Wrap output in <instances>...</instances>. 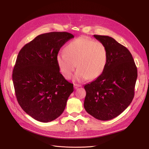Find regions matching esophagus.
<instances>
[{
    "instance_id": "34e87169",
    "label": "esophagus",
    "mask_w": 149,
    "mask_h": 149,
    "mask_svg": "<svg viewBox=\"0 0 149 149\" xmlns=\"http://www.w3.org/2000/svg\"><path fill=\"white\" fill-rule=\"evenodd\" d=\"M81 86V85H80V84H74V88L75 89H77V88H80Z\"/></svg>"
}]
</instances>
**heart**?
Segmentation results:
<instances>
[{"label":"heart","instance_id":"b5f03b06","mask_svg":"<svg viewBox=\"0 0 149 149\" xmlns=\"http://www.w3.org/2000/svg\"><path fill=\"white\" fill-rule=\"evenodd\" d=\"M65 52H59L56 61L60 72L66 79L71 78L77 65L74 80L84 81L89 78L94 80L100 76L107 65L108 53L101 42L81 36L68 43Z\"/></svg>","mask_w":149,"mask_h":149}]
</instances>
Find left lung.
<instances>
[{
    "instance_id": "8db88e82",
    "label": "left lung",
    "mask_w": 149,
    "mask_h": 149,
    "mask_svg": "<svg viewBox=\"0 0 149 149\" xmlns=\"http://www.w3.org/2000/svg\"><path fill=\"white\" fill-rule=\"evenodd\" d=\"M106 47L107 65L97 79L84 86V107L96 119L106 121L121 114L134 97L137 68L130 51L112 37L93 35Z\"/></svg>"
}]
</instances>
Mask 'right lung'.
Instances as JSON below:
<instances>
[{
  "mask_svg": "<svg viewBox=\"0 0 149 149\" xmlns=\"http://www.w3.org/2000/svg\"><path fill=\"white\" fill-rule=\"evenodd\" d=\"M74 36L66 32L40 34L19 51L13 71L19 105L34 119L48 123L63 112L73 84L60 72L56 56Z\"/></svg>",
  "mask_w": 149,
  "mask_h": 149,
  "instance_id": "1",
  "label": "right lung"
}]
</instances>
